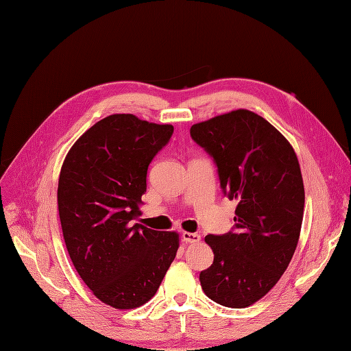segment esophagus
Segmentation results:
<instances>
[{
    "label": "esophagus",
    "instance_id": "esophagus-1",
    "mask_svg": "<svg viewBox=\"0 0 351 351\" xmlns=\"http://www.w3.org/2000/svg\"><path fill=\"white\" fill-rule=\"evenodd\" d=\"M182 239H184L186 243H196L201 241V235L196 232H184L182 234Z\"/></svg>",
    "mask_w": 351,
    "mask_h": 351
}]
</instances>
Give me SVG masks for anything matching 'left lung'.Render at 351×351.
<instances>
[{"label":"left lung","instance_id":"1","mask_svg":"<svg viewBox=\"0 0 351 351\" xmlns=\"http://www.w3.org/2000/svg\"><path fill=\"white\" fill-rule=\"evenodd\" d=\"M191 138L217 165L223 195L238 201L232 231L205 237L213 263L199 281L212 301L245 308L278 282L297 248L304 213L298 159L276 128L243 109L193 125Z\"/></svg>","mask_w":351,"mask_h":351}]
</instances>
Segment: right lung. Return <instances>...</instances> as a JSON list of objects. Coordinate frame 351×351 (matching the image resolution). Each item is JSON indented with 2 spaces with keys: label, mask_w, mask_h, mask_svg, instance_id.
I'll list each match as a JSON object with an SVG mask.
<instances>
[{
  "label": "right lung",
  "mask_w": 351,
  "mask_h": 351,
  "mask_svg": "<svg viewBox=\"0 0 351 351\" xmlns=\"http://www.w3.org/2000/svg\"><path fill=\"white\" fill-rule=\"evenodd\" d=\"M172 134V125L108 116L80 136L60 172L58 215L71 263L93 294L117 310L154 297L179 248L176 232L134 223L147 167Z\"/></svg>",
  "instance_id": "right-lung-1"
}]
</instances>
